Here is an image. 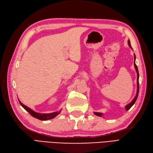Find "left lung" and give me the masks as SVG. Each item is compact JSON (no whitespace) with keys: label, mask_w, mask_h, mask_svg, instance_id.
I'll use <instances>...</instances> for the list:
<instances>
[{"label":"left lung","mask_w":153,"mask_h":153,"mask_svg":"<svg viewBox=\"0 0 153 153\" xmlns=\"http://www.w3.org/2000/svg\"><path fill=\"white\" fill-rule=\"evenodd\" d=\"M128 45L129 46V47H130L131 49V44H130V41H129V40L128 41ZM135 59H136V57H135V53H134V66H135V68L136 69V71H137V94H136V96H135V98H133V100L131 101V103H129V104H128L126 106H125V108H126V110L128 111L129 108H130L131 106L135 104V101L137 99V97H138V92H139V82H138V78H139V74H138V68H137V66L135 64ZM94 114L96 115H98V116L99 117H101L103 115V114L102 113H100V112H94Z\"/></svg>","instance_id":"1"}]
</instances>
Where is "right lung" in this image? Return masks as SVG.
Returning <instances> with one entry per match:
<instances>
[{
  "instance_id": "right-lung-1",
  "label": "right lung",
  "mask_w": 153,
  "mask_h": 153,
  "mask_svg": "<svg viewBox=\"0 0 153 153\" xmlns=\"http://www.w3.org/2000/svg\"><path fill=\"white\" fill-rule=\"evenodd\" d=\"M19 101V103L21 105V106L24 108L26 111H27L32 117H34L36 119L41 120V121H47V120L49 119H52L53 118H54L55 117H56L57 115H59L61 112V110H60L59 112H52V113H50V114H40V113H37L36 112H34V110H32V109H30V108H29L28 106H27L26 105H24L22 103L20 102V101L18 100Z\"/></svg>"
}]
</instances>
